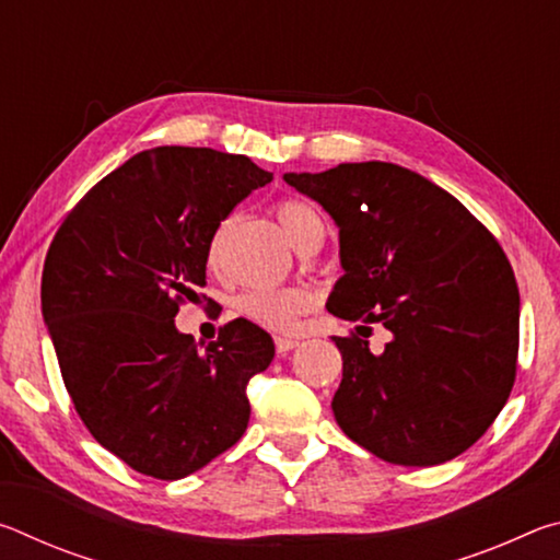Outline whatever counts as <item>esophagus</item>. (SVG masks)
<instances>
[{
    "mask_svg": "<svg viewBox=\"0 0 560 560\" xmlns=\"http://www.w3.org/2000/svg\"><path fill=\"white\" fill-rule=\"evenodd\" d=\"M273 346H277V353L279 355H287L289 350H293L299 346V338H293V336H277L273 338Z\"/></svg>",
    "mask_w": 560,
    "mask_h": 560,
    "instance_id": "1",
    "label": "esophagus"
}]
</instances>
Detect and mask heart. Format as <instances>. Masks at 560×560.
Segmentation results:
<instances>
[{"instance_id":"heart-1","label":"heart","mask_w":560,"mask_h":560,"mask_svg":"<svg viewBox=\"0 0 560 560\" xmlns=\"http://www.w3.org/2000/svg\"><path fill=\"white\" fill-rule=\"evenodd\" d=\"M277 217L287 232L293 246H299L318 232H324V222H320V214L314 207L301 202V200H281L277 205ZM222 232H217L210 242V261L217 259L222 244ZM308 296L301 289H249L240 293L236 299V311L244 318L254 320V324L267 326V328H287L291 320L296 318L303 308H306Z\"/></svg>"}]
</instances>
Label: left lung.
<instances>
[{"mask_svg":"<svg viewBox=\"0 0 560 560\" xmlns=\"http://www.w3.org/2000/svg\"><path fill=\"white\" fill-rule=\"evenodd\" d=\"M283 179L338 226L343 277L326 308L393 336L383 353L334 336L340 430L402 467L469 450L516 377L518 289L499 242L457 197L400 165L343 163Z\"/></svg>","mask_w":560,"mask_h":560,"instance_id":"8db88e82","label":"left lung"}]
</instances>
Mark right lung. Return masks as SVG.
Returning <instances> with one entry per match:
<instances>
[{"instance_id":"add662e5","label":"right lung","mask_w":560,"mask_h":560,"mask_svg":"<svg viewBox=\"0 0 560 560\" xmlns=\"http://www.w3.org/2000/svg\"><path fill=\"white\" fill-rule=\"evenodd\" d=\"M267 183L246 155L145 150L89 189L46 254L42 314L75 412L148 477L202 469L249 424L246 383L269 368L271 336L236 318L200 350L175 316L205 287L220 222Z\"/></svg>"}]
</instances>
